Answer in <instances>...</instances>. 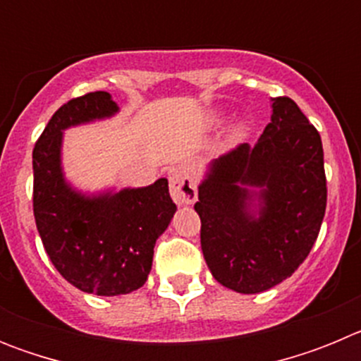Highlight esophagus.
I'll use <instances>...</instances> for the list:
<instances>
[{
	"label": "esophagus",
	"instance_id": "34e87169",
	"mask_svg": "<svg viewBox=\"0 0 361 361\" xmlns=\"http://www.w3.org/2000/svg\"><path fill=\"white\" fill-rule=\"evenodd\" d=\"M170 193L177 206H188L197 200L195 180L188 171L173 170L170 173Z\"/></svg>",
	"mask_w": 361,
	"mask_h": 361
}]
</instances>
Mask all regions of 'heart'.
<instances>
[{
    "label": "heart",
    "mask_w": 361,
    "mask_h": 361,
    "mask_svg": "<svg viewBox=\"0 0 361 361\" xmlns=\"http://www.w3.org/2000/svg\"><path fill=\"white\" fill-rule=\"evenodd\" d=\"M247 135V123L244 119H238L228 126V133H226V145L235 146L240 141H244Z\"/></svg>",
    "instance_id": "b5f03b06"
}]
</instances>
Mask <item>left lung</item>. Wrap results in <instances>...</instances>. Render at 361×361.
Segmentation results:
<instances>
[{
	"instance_id": "8db88e82",
	"label": "left lung",
	"mask_w": 361,
	"mask_h": 361,
	"mask_svg": "<svg viewBox=\"0 0 361 361\" xmlns=\"http://www.w3.org/2000/svg\"><path fill=\"white\" fill-rule=\"evenodd\" d=\"M320 133L289 97L271 99L257 145L213 159L199 184L200 245L213 279L255 295L305 260L325 215Z\"/></svg>"
}]
</instances>
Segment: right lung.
I'll return each instance as SVG.
<instances>
[{
	"label": "right lung",
	"mask_w": 361,
	"mask_h": 361,
	"mask_svg": "<svg viewBox=\"0 0 361 361\" xmlns=\"http://www.w3.org/2000/svg\"><path fill=\"white\" fill-rule=\"evenodd\" d=\"M119 110L108 92L72 99L54 114L32 153L34 216L47 255L63 279L99 296L128 295L145 286L155 242L177 212L168 178L99 191H82L66 178V130L111 119Z\"/></svg>",
	"instance_id": "obj_1"
}]
</instances>
